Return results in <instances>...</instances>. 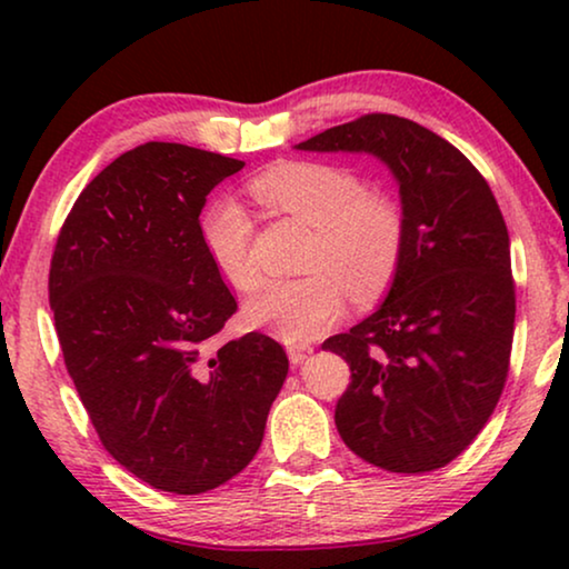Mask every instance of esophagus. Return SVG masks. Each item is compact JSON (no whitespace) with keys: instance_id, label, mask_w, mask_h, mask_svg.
Listing matches in <instances>:
<instances>
[{"instance_id":"34e87169","label":"esophagus","mask_w":569,"mask_h":569,"mask_svg":"<svg viewBox=\"0 0 569 569\" xmlns=\"http://www.w3.org/2000/svg\"><path fill=\"white\" fill-rule=\"evenodd\" d=\"M287 355H290L292 365H302L310 355H313V347H310V345H290V347H287Z\"/></svg>"}]
</instances>
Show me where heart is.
<instances>
[{
    "instance_id": "b5f03b06",
    "label": "heart",
    "mask_w": 569,
    "mask_h": 569,
    "mask_svg": "<svg viewBox=\"0 0 569 569\" xmlns=\"http://www.w3.org/2000/svg\"><path fill=\"white\" fill-rule=\"evenodd\" d=\"M251 197L271 217H290L308 228L300 279L263 287L248 306L251 323L284 341H308L331 329L345 313L347 292L372 302L399 274L407 248V220L391 197L365 191L349 168L318 160H284L251 178ZM201 243L220 277L238 292L261 284L253 259L256 224L236 199H217L201 214Z\"/></svg>"
}]
</instances>
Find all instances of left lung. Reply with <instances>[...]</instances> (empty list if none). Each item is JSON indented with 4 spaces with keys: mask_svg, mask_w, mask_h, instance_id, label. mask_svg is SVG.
<instances>
[{
    "mask_svg": "<svg viewBox=\"0 0 569 569\" xmlns=\"http://www.w3.org/2000/svg\"><path fill=\"white\" fill-rule=\"evenodd\" d=\"M298 147L378 154L407 220L383 306L323 341L352 370L333 411L341 440L378 469H442L492 417L510 370L516 282L495 193L461 150L393 113H365Z\"/></svg>",
    "mask_w": 569,
    "mask_h": 569,
    "instance_id": "8db88e82",
    "label": "left lung"
}]
</instances>
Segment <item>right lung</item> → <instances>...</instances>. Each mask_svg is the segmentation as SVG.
I'll return each mask as SVG.
<instances>
[{"label": "right lung", "instance_id": "add662e5", "mask_svg": "<svg viewBox=\"0 0 569 569\" xmlns=\"http://www.w3.org/2000/svg\"><path fill=\"white\" fill-rule=\"evenodd\" d=\"M243 166L139 144L84 186L53 246L49 302L69 378L108 453L162 492L201 495L243 471L290 368L259 331L207 352L238 302L199 214Z\"/></svg>", "mask_w": 569, "mask_h": 569}]
</instances>
